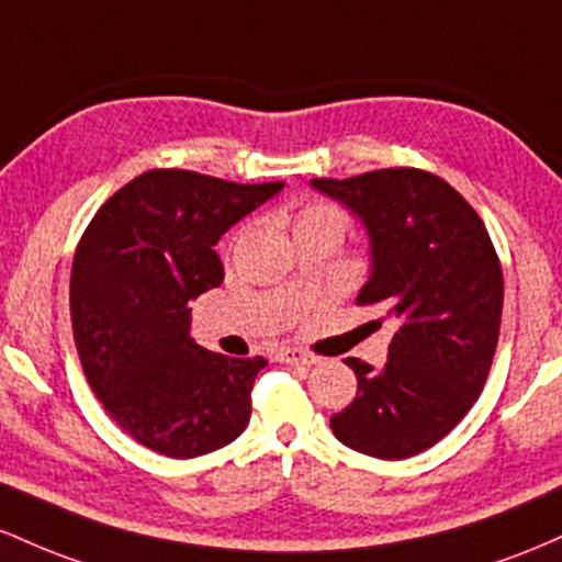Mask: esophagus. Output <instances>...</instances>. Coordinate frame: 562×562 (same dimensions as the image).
<instances>
[{
	"label": "esophagus",
	"instance_id": "obj_1",
	"mask_svg": "<svg viewBox=\"0 0 562 562\" xmlns=\"http://www.w3.org/2000/svg\"><path fill=\"white\" fill-rule=\"evenodd\" d=\"M279 361L292 363V366H311V363H315V358L297 348H283V350H279Z\"/></svg>",
	"mask_w": 562,
	"mask_h": 562
}]
</instances>
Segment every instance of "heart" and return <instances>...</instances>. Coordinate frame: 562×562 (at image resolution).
I'll list each match as a JSON object with an SVG mask.
<instances>
[{
  "label": "heart",
  "mask_w": 562,
  "mask_h": 562,
  "mask_svg": "<svg viewBox=\"0 0 562 562\" xmlns=\"http://www.w3.org/2000/svg\"><path fill=\"white\" fill-rule=\"evenodd\" d=\"M305 228H331L345 236L350 228V214L339 204H334V201H324V199L305 201V204L297 210V217H294V233Z\"/></svg>",
  "instance_id": "1"
}]
</instances>
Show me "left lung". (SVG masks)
Listing matches in <instances>:
<instances>
[{"mask_svg":"<svg viewBox=\"0 0 562 562\" xmlns=\"http://www.w3.org/2000/svg\"><path fill=\"white\" fill-rule=\"evenodd\" d=\"M313 186L366 223L371 276L356 302L382 307L374 324L395 321L382 369L348 358L358 390L331 432L369 457L408 459L446 438L483 393L499 342V255L462 193L425 169Z\"/></svg>","mask_w":562,"mask_h":562,"instance_id":"obj_1","label":"left lung"}]
</instances>
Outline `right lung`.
Returning a JSON list of instances; mask_svg holds the SVG:
<instances>
[{
    "label": "right lung",
    "instance_id": "add662e5",
    "mask_svg": "<svg viewBox=\"0 0 562 562\" xmlns=\"http://www.w3.org/2000/svg\"><path fill=\"white\" fill-rule=\"evenodd\" d=\"M281 188L150 169L87 225L71 268L74 342L92 393L145 449L201 457L249 425L268 361L199 348L188 302L223 283L220 236Z\"/></svg>",
    "mask_w": 562,
    "mask_h": 562
}]
</instances>
